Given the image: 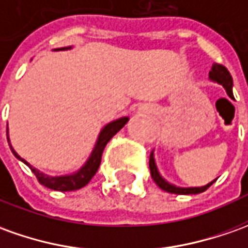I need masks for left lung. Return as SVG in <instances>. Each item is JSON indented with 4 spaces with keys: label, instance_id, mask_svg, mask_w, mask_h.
I'll return each instance as SVG.
<instances>
[{
    "label": "left lung",
    "instance_id": "1",
    "mask_svg": "<svg viewBox=\"0 0 248 248\" xmlns=\"http://www.w3.org/2000/svg\"><path fill=\"white\" fill-rule=\"evenodd\" d=\"M209 77H211V79L218 82L220 85H223V88L225 89L227 94L230 95L231 98H233V94H232V77L225 66L218 64V63L213 64L212 71H211ZM148 165H150L151 177H153V179L155 181V184L159 186L162 190H165V192L167 193H174V194H199V193L205 192L206 189L216 181V179H215L212 182H209L208 185L201 186V187H178V186L170 185L169 182H166L165 179L160 177L159 173H158V170H156V166H155V162H154L153 153L150 155V162H148Z\"/></svg>",
    "mask_w": 248,
    "mask_h": 248
}]
</instances>
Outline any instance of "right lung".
Wrapping results in <instances>:
<instances>
[{
  "label": "right lung",
  "mask_w": 248,
  "mask_h": 248,
  "mask_svg": "<svg viewBox=\"0 0 248 248\" xmlns=\"http://www.w3.org/2000/svg\"><path fill=\"white\" fill-rule=\"evenodd\" d=\"M127 121L128 117H121L119 120L108 124L107 127L102 129L101 134H100V138H98V140H97V144H95L94 150H93V153L90 155L89 160L86 162V165L82 167L78 173L73 174V175L49 177V175H46V174L40 173L39 170H36L35 167L31 166L27 160H24L23 158H20V155L13 150V147L10 146L9 138H8V141H9L10 150H12L13 155L16 156L17 159L23 160L24 163L30 167L31 170H32V173L35 174L36 179L39 181L40 185L46 186V187H48V189H52V190H58V192H73V190H78V189H81V187H83L85 185H88L89 181L94 177L95 173H97V170H98V167H100V163H101L102 151H104V148L107 146V143L113 138L114 135L120 131L121 128L127 124ZM6 135H8V129H6Z\"/></svg>",
  "instance_id": "add662e5"
}]
</instances>
